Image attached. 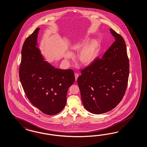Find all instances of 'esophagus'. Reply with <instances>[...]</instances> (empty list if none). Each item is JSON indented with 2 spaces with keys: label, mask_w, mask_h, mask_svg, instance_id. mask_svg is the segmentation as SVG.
<instances>
[{
  "label": "esophagus",
  "mask_w": 147,
  "mask_h": 147,
  "mask_svg": "<svg viewBox=\"0 0 147 147\" xmlns=\"http://www.w3.org/2000/svg\"><path fill=\"white\" fill-rule=\"evenodd\" d=\"M79 74H78V73H76V74H75V78H76V81L78 79V78L79 77Z\"/></svg>",
  "instance_id": "obj_1"
}]
</instances>
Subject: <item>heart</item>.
Listing matches in <instances>:
<instances>
[{
    "label": "heart",
    "mask_w": 147,
    "mask_h": 147,
    "mask_svg": "<svg viewBox=\"0 0 147 147\" xmlns=\"http://www.w3.org/2000/svg\"><path fill=\"white\" fill-rule=\"evenodd\" d=\"M89 40L88 37L84 36L75 41L70 47L72 52L80 51L77 60L82 66H88L93 63L98 55L100 49V45L98 40H94L87 43ZM72 57L71 53L67 52L65 55V59H69Z\"/></svg>",
    "instance_id": "1"
}]
</instances>
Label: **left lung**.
<instances>
[{"label":"left lung","instance_id":"8db88e82","mask_svg":"<svg viewBox=\"0 0 147 147\" xmlns=\"http://www.w3.org/2000/svg\"><path fill=\"white\" fill-rule=\"evenodd\" d=\"M115 41L90 65L81 70L77 80L84 107L99 115L110 111L120 102L126 90L129 64L123 37L110 29Z\"/></svg>","mask_w":147,"mask_h":147}]
</instances>
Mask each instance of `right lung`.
Wrapping results in <instances>:
<instances>
[{"mask_svg": "<svg viewBox=\"0 0 147 147\" xmlns=\"http://www.w3.org/2000/svg\"><path fill=\"white\" fill-rule=\"evenodd\" d=\"M40 28L27 38L21 51L19 77L32 104L48 115L62 111L68 88L75 81L72 69L56 68L44 60L37 45Z\"/></svg>", "mask_w": 147, "mask_h": 147, "instance_id": "right-lung-1", "label": "right lung"}]
</instances>
